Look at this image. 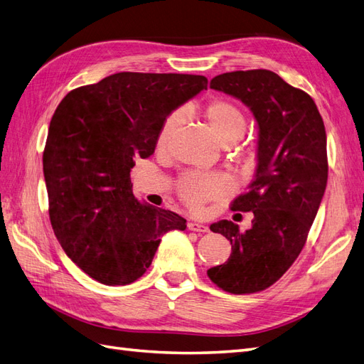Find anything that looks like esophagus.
<instances>
[{
	"label": "esophagus",
	"instance_id": "1",
	"mask_svg": "<svg viewBox=\"0 0 364 364\" xmlns=\"http://www.w3.org/2000/svg\"><path fill=\"white\" fill-rule=\"evenodd\" d=\"M188 229L193 230V232H208L209 228L202 225V223H196V222H191L188 223Z\"/></svg>",
	"mask_w": 364,
	"mask_h": 364
}]
</instances>
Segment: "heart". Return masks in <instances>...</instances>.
<instances>
[{
    "label": "heart",
    "mask_w": 364,
    "mask_h": 364,
    "mask_svg": "<svg viewBox=\"0 0 364 364\" xmlns=\"http://www.w3.org/2000/svg\"><path fill=\"white\" fill-rule=\"evenodd\" d=\"M202 115L209 130L223 146L234 144L235 141L243 136L246 130V118L243 112L240 111L238 106L225 100V98H215V100L206 103L202 109ZM181 112H173L164 119L158 134L159 149L168 146L181 124ZM230 188H232L230 181L218 173H186L178 182V194L181 200L196 211H199L205 203L226 196Z\"/></svg>",
    "instance_id": "1"
}]
</instances>
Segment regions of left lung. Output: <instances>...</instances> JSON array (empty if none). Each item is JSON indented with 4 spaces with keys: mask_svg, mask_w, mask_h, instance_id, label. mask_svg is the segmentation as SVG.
I'll return each mask as SVG.
<instances>
[{
    "mask_svg": "<svg viewBox=\"0 0 364 364\" xmlns=\"http://www.w3.org/2000/svg\"><path fill=\"white\" fill-rule=\"evenodd\" d=\"M209 87L243 102L255 117L258 165L232 211L253 213L252 228L220 220L211 230L226 237L232 252L208 277L232 294L266 290L299 257L328 181L326 132L313 98L269 70L215 75Z\"/></svg>",
    "mask_w": 364,
    "mask_h": 364,
    "instance_id": "obj_1",
    "label": "left lung"
}]
</instances>
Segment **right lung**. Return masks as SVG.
<instances>
[{
  "mask_svg": "<svg viewBox=\"0 0 364 364\" xmlns=\"http://www.w3.org/2000/svg\"><path fill=\"white\" fill-rule=\"evenodd\" d=\"M206 86L205 75L117 73L75 87L54 111L42 156L50 222L95 281H136L161 237L185 230L181 215L136 199L130 170L155 153L164 119Z\"/></svg>",
  "mask_w": 364,
  "mask_h": 364,
  "instance_id": "add662e5",
  "label": "right lung"
}]
</instances>
